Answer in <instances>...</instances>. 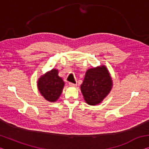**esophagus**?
<instances>
[{
    "mask_svg": "<svg viewBox=\"0 0 149 149\" xmlns=\"http://www.w3.org/2000/svg\"><path fill=\"white\" fill-rule=\"evenodd\" d=\"M69 85H70V86H72V87H75V86H77V84H74V83H69Z\"/></svg>",
    "mask_w": 149,
    "mask_h": 149,
    "instance_id": "obj_1",
    "label": "esophagus"
}]
</instances>
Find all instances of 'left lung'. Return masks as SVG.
<instances>
[{
  "mask_svg": "<svg viewBox=\"0 0 149 149\" xmlns=\"http://www.w3.org/2000/svg\"><path fill=\"white\" fill-rule=\"evenodd\" d=\"M112 79L105 65L86 71L81 91L89 105L94 106L103 101L112 88Z\"/></svg>",
  "mask_w": 149,
  "mask_h": 149,
  "instance_id": "obj_1",
  "label": "left lung"
}]
</instances>
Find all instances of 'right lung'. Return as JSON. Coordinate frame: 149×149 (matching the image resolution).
<instances>
[{
    "label": "right lung",
    "mask_w": 149,
    "mask_h": 149,
    "mask_svg": "<svg viewBox=\"0 0 149 149\" xmlns=\"http://www.w3.org/2000/svg\"><path fill=\"white\" fill-rule=\"evenodd\" d=\"M64 84L63 79L58 75V70L53 69L39 77L37 87L46 100L54 102L61 96Z\"/></svg>",
    "instance_id": "add662e5"
}]
</instances>
